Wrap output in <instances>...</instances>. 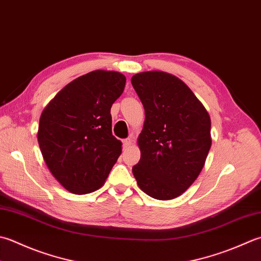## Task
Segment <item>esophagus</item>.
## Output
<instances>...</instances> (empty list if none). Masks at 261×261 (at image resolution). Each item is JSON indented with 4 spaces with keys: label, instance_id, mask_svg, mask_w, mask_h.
<instances>
[{
    "label": "esophagus",
    "instance_id": "1",
    "mask_svg": "<svg viewBox=\"0 0 261 261\" xmlns=\"http://www.w3.org/2000/svg\"><path fill=\"white\" fill-rule=\"evenodd\" d=\"M132 145V139L131 138H127V139L123 140V148H127Z\"/></svg>",
    "mask_w": 261,
    "mask_h": 261
}]
</instances>
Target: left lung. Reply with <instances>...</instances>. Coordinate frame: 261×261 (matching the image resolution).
<instances>
[{"mask_svg":"<svg viewBox=\"0 0 261 261\" xmlns=\"http://www.w3.org/2000/svg\"><path fill=\"white\" fill-rule=\"evenodd\" d=\"M145 109L138 137L141 157L132 173L146 195L158 200L181 196L200 174L212 146L211 116L177 76L147 71L131 78Z\"/></svg>","mask_w":261,"mask_h":261,"instance_id":"left-lung-1","label":"left lung"}]
</instances>
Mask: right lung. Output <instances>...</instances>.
<instances>
[{"mask_svg": "<svg viewBox=\"0 0 261 261\" xmlns=\"http://www.w3.org/2000/svg\"><path fill=\"white\" fill-rule=\"evenodd\" d=\"M125 81L115 71H91L60 90L40 115V151L68 191L85 195L99 189L121 155L122 142L112 135L111 107Z\"/></svg>", "mask_w": 261, "mask_h": 261, "instance_id": "add662e5", "label": "right lung"}]
</instances>
